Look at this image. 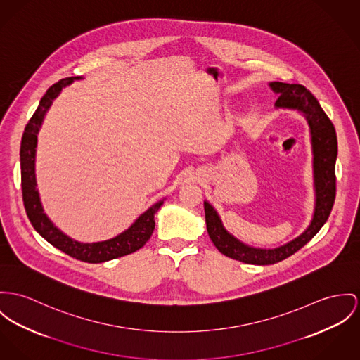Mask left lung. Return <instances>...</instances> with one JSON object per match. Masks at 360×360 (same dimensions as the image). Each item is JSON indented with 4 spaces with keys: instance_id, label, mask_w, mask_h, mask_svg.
Returning <instances> with one entry per match:
<instances>
[{
    "instance_id": "1",
    "label": "left lung",
    "mask_w": 360,
    "mask_h": 360,
    "mask_svg": "<svg viewBox=\"0 0 360 360\" xmlns=\"http://www.w3.org/2000/svg\"><path fill=\"white\" fill-rule=\"evenodd\" d=\"M269 86L279 96L274 105L276 110L300 112L309 126L315 205L308 227L300 236L277 248H255L229 233L217 210L207 200L204 201L207 231L214 245L227 257L257 266L274 264L303 248L328 221L335 198L337 136L332 120L303 84L270 82Z\"/></svg>"
}]
</instances>
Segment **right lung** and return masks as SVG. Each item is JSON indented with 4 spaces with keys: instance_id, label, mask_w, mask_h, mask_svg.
<instances>
[{
    "instance_id": "add662e5",
    "label": "right lung",
    "mask_w": 360,
    "mask_h": 360,
    "mask_svg": "<svg viewBox=\"0 0 360 360\" xmlns=\"http://www.w3.org/2000/svg\"><path fill=\"white\" fill-rule=\"evenodd\" d=\"M82 77H71L61 79L51 86L45 96L41 98L37 111L25 129L22 145H20V168H22V192L23 202L27 212L28 219L34 229L55 248L87 263H103L124 255H130L142 248L150 238L155 230V215L163 205L166 198L159 200L150 205L145 212H142L136 221L131 223L124 231L110 240L97 243H79L64 231H61L49 217L45 214L39 192L37 189L35 178V153L38 143V133L41 130L42 122L52 107L53 101L60 96L64 87L70 86L74 81H81Z\"/></svg>"
}]
</instances>
